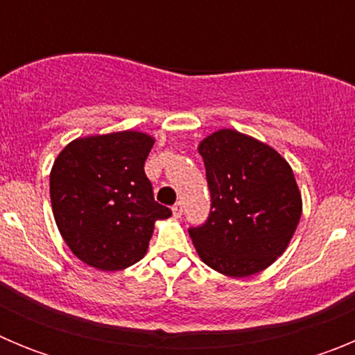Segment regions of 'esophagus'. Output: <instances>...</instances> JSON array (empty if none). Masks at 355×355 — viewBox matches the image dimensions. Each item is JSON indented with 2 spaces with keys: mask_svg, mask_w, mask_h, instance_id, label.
Returning a JSON list of instances; mask_svg holds the SVG:
<instances>
[{
  "mask_svg": "<svg viewBox=\"0 0 355 355\" xmlns=\"http://www.w3.org/2000/svg\"><path fill=\"white\" fill-rule=\"evenodd\" d=\"M172 213H174V216L180 218V216L183 215V205H181V202H175V205L172 206Z\"/></svg>",
  "mask_w": 355,
  "mask_h": 355,
  "instance_id": "34e87169",
  "label": "esophagus"
}]
</instances>
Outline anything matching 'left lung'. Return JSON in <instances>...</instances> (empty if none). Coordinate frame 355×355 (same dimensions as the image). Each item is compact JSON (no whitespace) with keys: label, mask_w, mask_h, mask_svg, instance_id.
Segmentation results:
<instances>
[{"label":"left lung","mask_w":355,"mask_h":355,"mask_svg":"<svg viewBox=\"0 0 355 355\" xmlns=\"http://www.w3.org/2000/svg\"><path fill=\"white\" fill-rule=\"evenodd\" d=\"M211 209L188 233L199 258L229 277H247L286 250L302 215V199L286 159L270 146L234 130L199 144Z\"/></svg>","instance_id":"8db88e82"}]
</instances>
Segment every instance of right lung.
<instances>
[{"label": "right lung", "mask_w": 355, "mask_h": 355, "mask_svg": "<svg viewBox=\"0 0 355 355\" xmlns=\"http://www.w3.org/2000/svg\"><path fill=\"white\" fill-rule=\"evenodd\" d=\"M155 139L117 131L72 140L49 175L53 215L78 259L105 272L146 256L155 222L172 215L158 205L144 172Z\"/></svg>", "instance_id": "right-lung-1"}]
</instances>
